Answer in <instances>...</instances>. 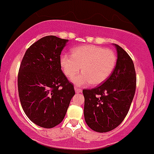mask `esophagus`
Masks as SVG:
<instances>
[{
  "label": "esophagus",
  "instance_id": "obj_1",
  "mask_svg": "<svg viewBox=\"0 0 154 154\" xmlns=\"http://www.w3.org/2000/svg\"><path fill=\"white\" fill-rule=\"evenodd\" d=\"M75 91L76 93L82 92V89H81V88H79L78 87H76V86H75Z\"/></svg>",
  "mask_w": 154,
  "mask_h": 154
}]
</instances>
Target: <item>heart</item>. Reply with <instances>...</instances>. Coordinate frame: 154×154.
I'll return each mask as SVG.
<instances>
[{
    "label": "heart",
    "mask_w": 154,
    "mask_h": 154,
    "mask_svg": "<svg viewBox=\"0 0 154 154\" xmlns=\"http://www.w3.org/2000/svg\"><path fill=\"white\" fill-rule=\"evenodd\" d=\"M72 55L60 56V66L65 75L74 77L82 67V72L72 79L77 85H98L109 78L117 64V55L111 49L95 45H84L72 49Z\"/></svg>",
    "instance_id": "obj_1"
}]
</instances>
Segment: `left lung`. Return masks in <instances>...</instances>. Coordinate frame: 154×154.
I'll return each instance as SVG.
<instances>
[{
  "mask_svg": "<svg viewBox=\"0 0 154 154\" xmlns=\"http://www.w3.org/2000/svg\"><path fill=\"white\" fill-rule=\"evenodd\" d=\"M118 53L115 69L100 86L82 91L84 116L91 130L105 133L116 128L128 115L136 90V72L131 58L115 44Z\"/></svg>",
  "mask_w": 154,
  "mask_h": 154,
  "instance_id": "left-lung-1",
  "label": "left lung"
}]
</instances>
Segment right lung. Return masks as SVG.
<instances>
[{"mask_svg":"<svg viewBox=\"0 0 154 154\" xmlns=\"http://www.w3.org/2000/svg\"><path fill=\"white\" fill-rule=\"evenodd\" d=\"M68 39L46 36L31 45L18 72L17 85L23 110L31 121L52 128L64 119L74 85L60 66V54Z\"/></svg>","mask_w":154,"mask_h":154,"instance_id":"right-lung-1","label":"right lung"}]
</instances>
